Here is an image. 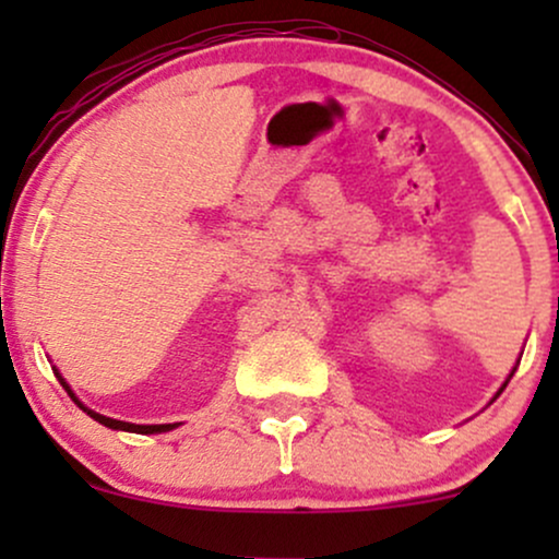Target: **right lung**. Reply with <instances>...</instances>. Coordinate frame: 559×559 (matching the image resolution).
Returning <instances> with one entry per match:
<instances>
[{"mask_svg": "<svg viewBox=\"0 0 559 559\" xmlns=\"http://www.w3.org/2000/svg\"><path fill=\"white\" fill-rule=\"evenodd\" d=\"M62 386H66V381H62ZM68 389V386H66ZM70 391V389H68ZM73 396V394H70ZM86 409V407H83ZM88 415H92L94 420H99L102 426L107 428H115V431H131V433H159V431H170V428H176V423L173 426H133V423H123V420H112V418H105V415L99 413H92V409H86Z\"/></svg>", "mask_w": 559, "mask_h": 559, "instance_id": "1", "label": "right lung"}]
</instances>
